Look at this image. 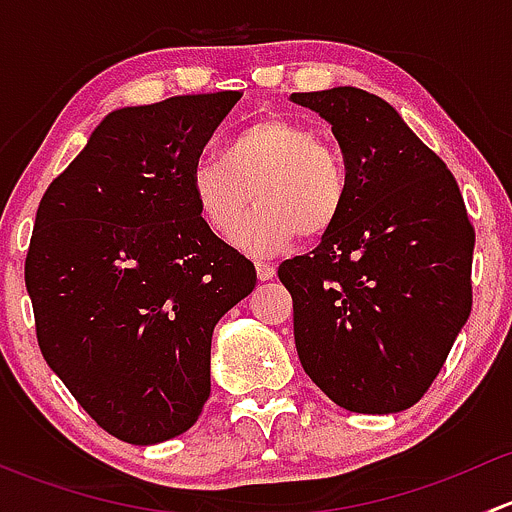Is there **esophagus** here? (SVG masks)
I'll return each instance as SVG.
<instances>
[{"label":"esophagus","mask_w":512,"mask_h":512,"mask_svg":"<svg viewBox=\"0 0 512 512\" xmlns=\"http://www.w3.org/2000/svg\"><path fill=\"white\" fill-rule=\"evenodd\" d=\"M255 270H257V277H260V280H272L277 272L272 262H262V260L255 262Z\"/></svg>","instance_id":"obj_1"}]
</instances>
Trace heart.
I'll return each mask as SVG.
<instances>
[{
  "mask_svg": "<svg viewBox=\"0 0 512 512\" xmlns=\"http://www.w3.org/2000/svg\"><path fill=\"white\" fill-rule=\"evenodd\" d=\"M347 170L329 143L299 121L260 118L225 141L220 158L198 160L190 193L203 223L230 237L256 193L258 210L232 242L270 255L297 240H319L347 205Z\"/></svg>",
  "mask_w": 512,
  "mask_h": 512,
  "instance_id": "b5f03b06",
  "label": "heart"
}]
</instances>
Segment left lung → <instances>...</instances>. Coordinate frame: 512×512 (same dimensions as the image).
Segmentation results:
<instances>
[{
    "label": "left lung",
    "instance_id": "1",
    "mask_svg": "<svg viewBox=\"0 0 512 512\" xmlns=\"http://www.w3.org/2000/svg\"><path fill=\"white\" fill-rule=\"evenodd\" d=\"M292 101L332 123L349 185L339 223L277 270L299 361L342 409L396 414L471 314L476 230L451 170L384 98L339 86Z\"/></svg>",
    "mask_w": 512,
    "mask_h": 512
}]
</instances>
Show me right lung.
<instances>
[{
    "mask_svg": "<svg viewBox=\"0 0 512 512\" xmlns=\"http://www.w3.org/2000/svg\"><path fill=\"white\" fill-rule=\"evenodd\" d=\"M240 96L108 113L36 210L24 262L36 342L81 409L126 443L198 421L215 324L257 282L190 193V170Z\"/></svg>",
    "mask_w": 512,
    "mask_h": 512,
    "instance_id": "right-lung-1",
    "label": "right lung"
}]
</instances>
